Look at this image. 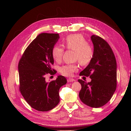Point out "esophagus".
Returning <instances> with one entry per match:
<instances>
[{
    "label": "esophagus",
    "mask_w": 131,
    "mask_h": 131,
    "mask_svg": "<svg viewBox=\"0 0 131 131\" xmlns=\"http://www.w3.org/2000/svg\"><path fill=\"white\" fill-rule=\"evenodd\" d=\"M68 82H74V81H75V80L74 79H72V78H68L67 80Z\"/></svg>",
    "instance_id": "1"
}]
</instances>
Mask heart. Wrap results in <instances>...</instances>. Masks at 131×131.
Segmentation results:
<instances>
[{"label": "heart", "instance_id": "b5f03b06", "mask_svg": "<svg viewBox=\"0 0 131 131\" xmlns=\"http://www.w3.org/2000/svg\"><path fill=\"white\" fill-rule=\"evenodd\" d=\"M63 46L67 49L74 51L75 60L80 65H86L90 62L93 56V47L87 43L82 34H75L68 36L63 40ZM64 53V49L59 46H54L52 49V56L56 62H60ZM76 64H66L60 68V73L66 77H71L77 71Z\"/></svg>", "mask_w": 131, "mask_h": 131}]
</instances>
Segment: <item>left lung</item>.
I'll list each match as a JSON object with an SVG mask.
<instances>
[{
    "instance_id": "8db88e82",
    "label": "left lung",
    "mask_w": 131,
    "mask_h": 131,
    "mask_svg": "<svg viewBox=\"0 0 131 131\" xmlns=\"http://www.w3.org/2000/svg\"><path fill=\"white\" fill-rule=\"evenodd\" d=\"M93 56L79 75L90 77V82L79 79L82 85L79 96L84 104L100 107L110 101L116 88V61L110 46L99 36H91Z\"/></svg>"
}]
</instances>
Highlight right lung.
<instances>
[{
  "label": "right lung",
  "mask_w": 131,
  "mask_h": 131,
  "mask_svg": "<svg viewBox=\"0 0 131 131\" xmlns=\"http://www.w3.org/2000/svg\"><path fill=\"white\" fill-rule=\"evenodd\" d=\"M60 38L58 34L41 33L25 51L18 63L19 91L31 107L47 112L60 102L59 90L67 80L62 75L47 82L46 75H54L52 49Z\"/></svg>",
  "instance_id": "1"
}]
</instances>
